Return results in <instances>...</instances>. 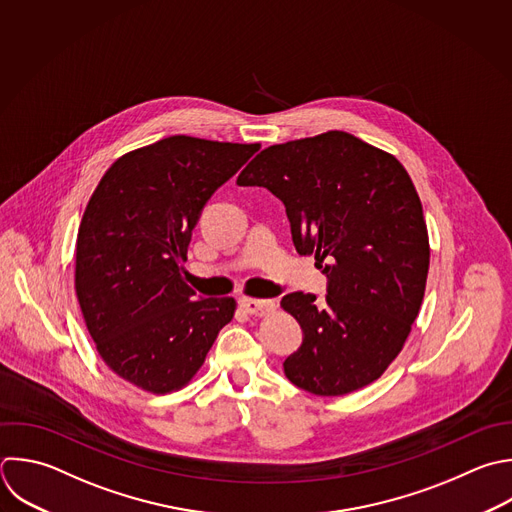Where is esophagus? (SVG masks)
I'll return each instance as SVG.
<instances>
[{"mask_svg":"<svg viewBox=\"0 0 512 512\" xmlns=\"http://www.w3.org/2000/svg\"><path fill=\"white\" fill-rule=\"evenodd\" d=\"M240 306L250 316H266L276 308V304L272 300H260V298H242Z\"/></svg>","mask_w":512,"mask_h":512,"instance_id":"esophagus-1","label":"esophagus"}]
</instances>
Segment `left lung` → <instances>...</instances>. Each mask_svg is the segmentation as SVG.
Returning a JSON list of instances; mask_svg holds the SVG:
<instances>
[{"label": "left lung", "mask_w": 512, "mask_h": 512, "mask_svg": "<svg viewBox=\"0 0 512 512\" xmlns=\"http://www.w3.org/2000/svg\"><path fill=\"white\" fill-rule=\"evenodd\" d=\"M286 208L300 256H314L328 294L292 292L280 306L302 326L286 378L316 396L378 380L400 354L424 298L430 246L422 204L404 166L332 130L262 150L238 176Z\"/></svg>", "instance_id": "1"}]
</instances>
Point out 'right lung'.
<instances>
[{
	"label": "right lung",
	"mask_w": 512,
	"mask_h": 512,
	"mask_svg": "<svg viewBox=\"0 0 512 512\" xmlns=\"http://www.w3.org/2000/svg\"><path fill=\"white\" fill-rule=\"evenodd\" d=\"M258 150L172 136L118 158L94 190L74 286L98 354L126 382L184 388L234 318V298H194L182 264L204 204Z\"/></svg>",
	"instance_id": "obj_1"
}]
</instances>
